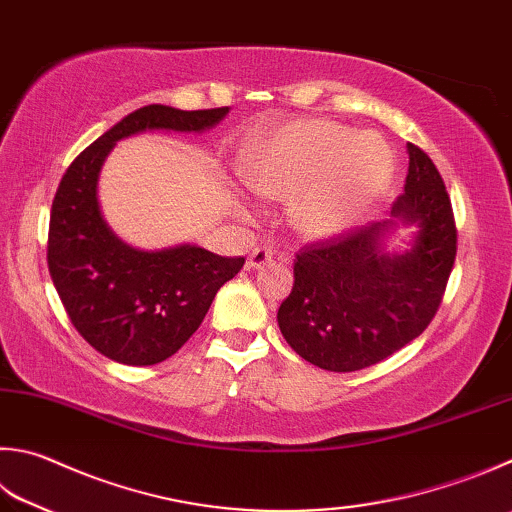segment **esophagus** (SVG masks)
Here are the masks:
<instances>
[{
  "instance_id": "obj_1",
  "label": "esophagus",
  "mask_w": 512,
  "mask_h": 512,
  "mask_svg": "<svg viewBox=\"0 0 512 512\" xmlns=\"http://www.w3.org/2000/svg\"><path fill=\"white\" fill-rule=\"evenodd\" d=\"M272 258H274V252L269 247H254L252 249V254H249V258H247V269H260V267H265L267 263H272Z\"/></svg>"
}]
</instances>
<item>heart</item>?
<instances>
[{
	"label": "heart",
	"mask_w": 512,
	"mask_h": 512,
	"mask_svg": "<svg viewBox=\"0 0 512 512\" xmlns=\"http://www.w3.org/2000/svg\"><path fill=\"white\" fill-rule=\"evenodd\" d=\"M394 158L376 133L330 120H296L254 144L243 182L265 198H292L298 229L314 238L356 227L388 191Z\"/></svg>",
	"instance_id": "obj_1"
}]
</instances>
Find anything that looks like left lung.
Masks as SVG:
<instances>
[{
    "label": "left lung",
    "mask_w": 512,
    "mask_h": 512,
    "mask_svg": "<svg viewBox=\"0 0 512 512\" xmlns=\"http://www.w3.org/2000/svg\"><path fill=\"white\" fill-rule=\"evenodd\" d=\"M406 191L390 218L305 247L276 321L289 347L318 368L354 372L417 339L437 314L457 254L446 185L408 142ZM401 228L409 234L396 243Z\"/></svg>",
    "instance_id": "8db88e82"
}]
</instances>
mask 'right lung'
Returning a JSON list of instances; mask_svg holds the SVG:
<instances>
[{
    "mask_svg": "<svg viewBox=\"0 0 512 512\" xmlns=\"http://www.w3.org/2000/svg\"><path fill=\"white\" fill-rule=\"evenodd\" d=\"M227 113L229 106L209 111L142 106L86 147L57 187L48 272L75 330L111 361L153 365L176 354L245 258H225L191 243L165 249L124 243L100 207L104 162L124 138L144 131L202 133Z\"/></svg>",
    "mask_w": 512,
    "mask_h": 512,
    "instance_id": "1",
    "label": "right lung"
}]
</instances>
